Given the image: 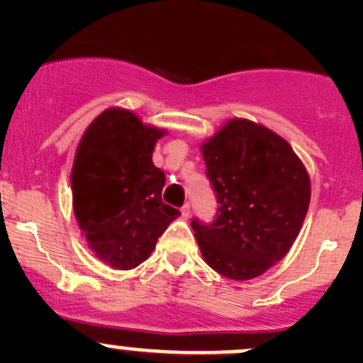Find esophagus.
<instances>
[{"label":"esophagus","mask_w":363,"mask_h":363,"mask_svg":"<svg viewBox=\"0 0 363 363\" xmlns=\"http://www.w3.org/2000/svg\"><path fill=\"white\" fill-rule=\"evenodd\" d=\"M181 214H182V218L188 219V218H189V214H191V205H189V203H184V205H182Z\"/></svg>","instance_id":"34e87169"}]
</instances>
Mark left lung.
I'll return each mask as SVG.
<instances>
[{
	"label": "left lung",
	"instance_id": "8db88e82",
	"mask_svg": "<svg viewBox=\"0 0 363 363\" xmlns=\"http://www.w3.org/2000/svg\"><path fill=\"white\" fill-rule=\"evenodd\" d=\"M202 156L219 203L212 223L191 221L205 263L235 281L262 276L302 228L309 174L284 138L247 119L228 121Z\"/></svg>",
	"mask_w": 363,
	"mask_h": 363
}]
</instances>
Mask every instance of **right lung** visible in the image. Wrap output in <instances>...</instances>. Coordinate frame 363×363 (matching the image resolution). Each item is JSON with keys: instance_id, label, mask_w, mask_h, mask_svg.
Listing matches in <instances>:
<instances>
[{"instance_id": "right-lung-1", "label": "right lung", "mask_w": 363, "mask_h": 363, "mask_svg": "<svg viewBox=\"0 0 363 363\" xmlns=\"http://www.w3.org/2000/svg\"><path fill=\"white\" fill-rule=\"evenodd\" d=\"M167 130L126 108H107L87 126L72 168L73 212L91 251L117 270L149 258L175 218L163 203L164 174L152 151Z\"/></svg>"}]
</instances>
